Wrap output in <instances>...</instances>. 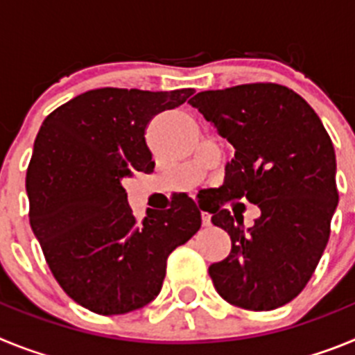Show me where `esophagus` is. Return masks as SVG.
Masks as SVG:
<instances>
[{"instance_id":"1","label":"esophagus","mask_w":355,"mask_h":355,"mask_svg":"<svg viewBox=\"0 0 355 355\" xmlns=\"http://www.w3.org/2000/svg\"><path fill=\"white\" fill-rule=\"evenodd\" d=\"M200 220H202V225H205V227H209V225H211V216H209L208 213H202V215H200Z\"/></svg>"}]
</instances>
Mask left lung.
Listing matches in <instances>:
<instances>
[{"label": "left lung", "instance_id": "left-lung-1", "mask_svg": "<svg viewBox=\"0 0 355 355\" xmlns=\"http://www.w3.org/2000/svg\"><path fill=\"white\" fill-rule=\"evenodd\" d=\"M188 103L234 147L222 199L245 197L261 209L247 231L236 213L220 206L209 211L231 236V252L209 266V277L233 306H284L306 288L331 234L338 206L331 137L315 110L277 83L205 90Z\"/></svg>", "mask_w": 355, "mask_h": 355}]
</instances>
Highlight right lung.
<instances>
[{
    "mask_svg": "<svg viewBox=\"0 0 355 355\" xmlns=\"http://www.w3.org/2000/svg\"><path fill=\"white\" fill-rule=\"evenodd\" d=\"M193 89L89 90L46 117L26 171L30 225L62 290L97 315H124L159 293L167 258L200 227L187 193L137 220L122 187L153 172L150 119Z\"/></svg>",
    "mask_w": 355,
    "mask_h": 355,
    "instance_id": "1",
    "label": "right lung"
}]
</instances>
